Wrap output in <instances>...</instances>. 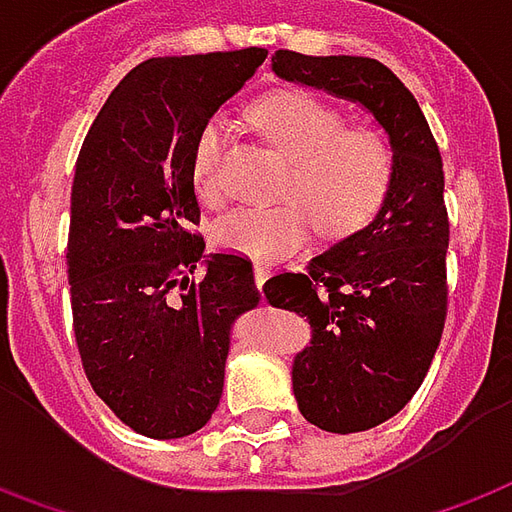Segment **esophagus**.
<instances>
[{"mask_svg":"<svg viewBox=\"0 0 512 512\" xmlns=\"http://www.w3.org/2000/svg\"><path fill=\"white\" fill-rule=\"evenodd\" d=\"M268 274H271V268L266 263H255V285L257 288H263V282L268 280Z\"/></svg>","mask_w":512,"mask_h":512,"instance_id":"obj_1","label":"esophagus"}]
</instances>
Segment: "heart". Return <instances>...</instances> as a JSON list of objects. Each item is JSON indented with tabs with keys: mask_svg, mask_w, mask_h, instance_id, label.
<instances>
[{
	"mask_svg": "<svg viewBox=\"0 0 512 512\" xmlns=\"http://www.w3.org/2000/svg\"><path fill=\"white\" fill-rule=\"evenodd\" d=\"M260 132L291 160L282 185V205L241 207L210 230L221 252L280 260L310 241L313 227L327 235H349L366 227L391 191L396 157L391 141L371 127H346V116L305 91H280L255 107ZM227 119L213 116L196 132L191 180L205 205L224 202Z\"/></svg>",
	"mask_w": 512,
	"mask_h": 512,
	"instance_id": "heart-1",
	"label": "heart"
}]
</instances>
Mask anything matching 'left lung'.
<instances>
[{
	"instance_id": "left-lung-1",
	"label": "left lung",
	"mask_w": 512,
	"mask_h": 512,
	"mask_svg": "<svg viewBox=\"0 0 512 512\" xmlns=\"http://www.w3.org/2000/svg\"><path fill=\"white\" fill-rule=\"evenodd\" d=\"M280 80L366 107L396 157L391 191L363 230L332 244L305 274H277L266 302L307 318L293 396L327 432H363L396 416L427 377L446 321L443 163L416 96L371 57H310L280 49Z\"/></svg>"
}]
</instances>
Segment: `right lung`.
<instances>
[{
	"label": "right lung",
	"mask_w": 512,
	"mask_h": 512,
	"mask_svg": "<svg viewBox=\"0 0 512 512\" xmlns=\"http://www.w3.org/2000/svg\"><path fill=\"white\" fill-rule=\"evenodd\" d=\"M266 55L152 57L116 85L82 141L66 252L74 338L96 396L146 438L205 427L232 324L260 302L246 257H202L191 155L196 132ZM196 265L206 266L199 283Z\"/></svg>",
	"instance_id": "add662e5"
}]
</instances>
